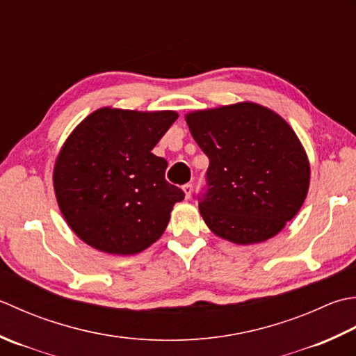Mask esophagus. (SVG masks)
<instances>
[{
	"mask_svg": "<svg viewBox=\"0 0 356 356\" xmlns=\"http://www.w3.org/2000/svg\"><path fill=\"white\" fill-rule=\"evenodd\" d=\"M183 191H184V193H186V198L188 200L192 197V192H193V186L191 184V183H187V184H184L183 186Z\"/></svg>",
	"mask_w": 356,
	"mask_h": 356,
	"instance_id": "esophagus-1",
	"label": "esophagus"
}]
</instances>
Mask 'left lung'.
I'll list each match as a JSON object with an SVG mask.
<instances>
[{"instance_id": "1", "label": "left lung", "mask_w": 356, "mask_h": 356, "mask_svg": "<svg viewBox=\"0 0 356 356\" xmlns=\"http://www.w3.org/2000/svg\"><path fill=\"white\" fill-rule=\"evenodd\" d=\"M186 121L209 156L204 192L197 197L209 229L236 244L277 235L298 213L310 179L292 127L253 103L193 112Z\"/></svg>"}]
</instances>
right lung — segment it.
Instances as JSON below:
<instances>
[{
  "instance_id": "add662e5",
  "label": "right lung",
  "mask_w": 356,
  "mask_h": 356,
  "mask_svg": "<svg viewBox=\"0 0 356 356\" xmlns=\"http://www.w3.org/2000/svg\"><path fill=\"white\" fill-rule=\"evenodd\" d=\"M175 112L99 108L67 138L54 187L70 229L92 248L134 255L163 235L172 207L184 200L165 181L168 161L152 154Z\"/></svg>"
}]
</instances>
